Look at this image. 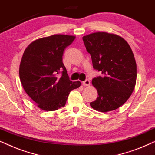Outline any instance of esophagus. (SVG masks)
I'll return each instance as SVG.
<instances>
[{"mask_svg": "<svg viewBox=\"0 0 155 155\" xmlns=\"http://www.w3.org/2000/svg\"><path fill=\"white\" fill-rule=\"evenodd\" d=\"M82 84H83L84 86H89L90 84V80L88 79H86L84 81L82 82Z\"/></svg>", "mask_w": 155, "mask_h": 155, "instance_id": "34e87169", "label": "esophagus"}]
</instances>
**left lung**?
I'll return each mask as SVG.
<instances>
[{
  "instance_id": "8db88e82",
  "label": "left lung",
  "mask_w": 155,
  "mask_h": 155,
  "mask_svg": "<svg viewBox=\"0 0 155 155\" xmlns=\"http://www.w3.org/2000/svg\"><path fill=\"white\" fill-rule=\"evenodd\" d=\"M82 40L93 68L101 73L92 79L98 97L90 106L101 112L118 109L130 97L136 83V62L130 46L122 37L107 32L90 34Z\"/></svg>"
}]
</instances>
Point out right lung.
Instances as JSON below:
<instances>
[{
	"label": "right lung",
	"instance_id": "right-lung-1",
	"mask_svg": "<svg viewBox=\"0 0 155 155\" xmlns=\"http://www.w3.org/2000/svg\"><path fill=\"white\" fill-rule=\"evenodd\" d=\"M75 37L55 35L35 40L25 50L20 65L23 88L38 107L51 111L64 107L70 92L80 86L72 82L63 55Z\"/></svg>",
	"mask_w": 155,
	"mask_h": 155
}]
</instances>
